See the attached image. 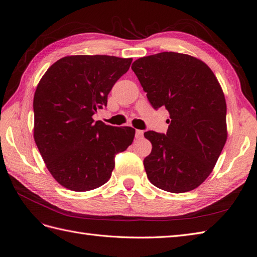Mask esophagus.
I'll return each instance as SVG.
<instances>
[{
    "label": "esophagus",
    "instance_id": "obj_1",
    "mask_svg": "<svg viewBox=\"0 0 257 257\" xmlns=\"http://www.w3.org/2000/svg\"><path fill=\"white\" fill-rule=\"evenodd\" d=\"M135 136H136V138L141 139V138L144 136V131H142V130H137V131H136V134H135Z\"/></svg>",
    "mask_w": 257,
    "mask_h": 257
}]
</instances>
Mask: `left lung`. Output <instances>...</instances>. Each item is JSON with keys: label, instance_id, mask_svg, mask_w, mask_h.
<instances>
[{"label": "left lung", "instance_id": "8db88e82", "mask_svg": "<svg viewBox=\"0 0 257 257\" xmlns=\"http://www.w3.org/2000/svg\"><path fill=\"white\" fill-rule=\"evenodd\" d=\"M136 74L154 109L169 112L166 134L148 131L144 160L150 182L172 193L196 189L211 174L227 139L226 102L210 67L189 54L161 52L136 60Z\"/></svg>", "mask_w": 257, "mask_h": 257}]
</instances>
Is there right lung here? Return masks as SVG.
I'll list each match as a JSON object with an SVG mask.
<instances>
[{
  "instance_id": "1",
  "label": "right lung",
  "mask_w": 257,
  "mask_h": 257,
  "mask_svg": "<svg viewBox=\"0 0 257 257\" xmlns=\"http://www.w3.org/2000/svg\"><path fill=\"white\" fill-rule=\"evenodd\" d=\"M133 59L68 56L53 63L34 94V141L52 177L75 192L110 179L115 154L127 149L135 130L94 122L113 84Z\"/></svg>"
}]
</instances>
